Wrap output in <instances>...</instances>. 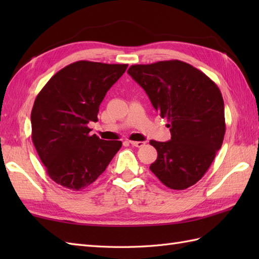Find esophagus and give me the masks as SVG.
Returning a JSON list of instances; mask_svg holds the SVG:
<instances>
[{"label": "esophagus", "instance_id": "esophagus-1", "mask_svg": "<svg viewBox=\"0 0 259 259\" xmlns=\"http://www.w3.org/2000/svg\"><path fill=\"white\" fill-rule=\"evenodd\" d=\"M129 144H130L131 146H134V147H138V148H140V147H144V146H145V142H144V141H133V140H130V141H129Z\"/></svg>", "mask_w": 259, "mask_h": 259}]
</instances>
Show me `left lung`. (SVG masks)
Masks as SVG:
<instances>
[{"label": "left lung", "instance_id": "1", "mask_svg": "<svg viewBox=\"0 0 259 259\" xmlns=\"http://www.w3.org/2000/svg\"><path fill=\"white\" fill-rule=\"evenodd\" d=\"M128 73L168 120L171 139L151 140L157 160L150 170L170 189L184 190L199 181L221 149L226 131L222 92L192 65L159 61L131 65Z\"/></svg>", "mask_w": 259, "mask_h": 259}]
</instances>
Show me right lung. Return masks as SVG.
Wrapping results in <instances>:
<instances>
[{
	"label": "right lung",
	"mask_w": 259,
	"mask_h": 259,
	"mask_svg": "<svg viewBox=\"0 0 259 259\" xmlns=\"http://www.w3.org/2000/svg\"><path fill=\"white\" fill-rule=\"evenodd\" d=\"M128 64L76 61L38 92L31 112L32 141L53 181L81 190L100 176L122 146L90 135L100 103Z\"/></svg>",
	"instance_id": "right-lung-1"
}]
</instances>
